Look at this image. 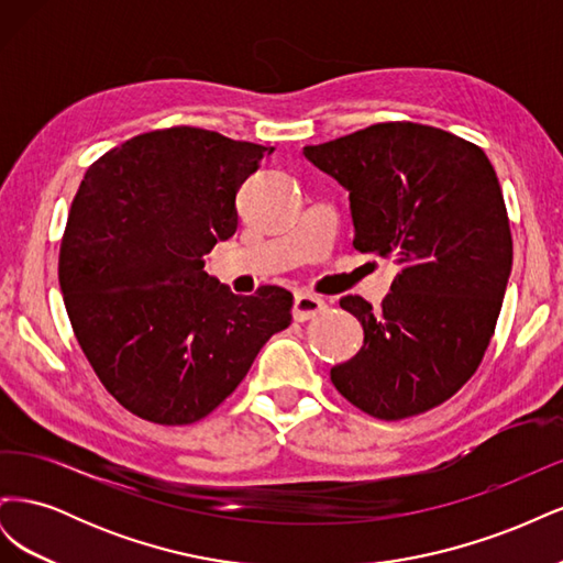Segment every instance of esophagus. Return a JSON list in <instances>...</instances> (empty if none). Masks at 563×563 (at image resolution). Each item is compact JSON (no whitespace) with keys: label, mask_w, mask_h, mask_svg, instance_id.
Returning <instances> with one entry per match:
<instances>
[{"label":"esophagus","mask_w":563,"mask_h":563,"mask_svg":"<svg viewBox=\"0 0 563 563\" xmlns=\"http://www.w3.org/2000/svg\"><path fill=\"white\" fill-rule=\"evenodd\" d=\"M321 312H327V302H323L319 296L312 294H296L294 298V319L296 321H310L319 317Z\"/></svg>","instance_id":"obj_1"}]
</instances>
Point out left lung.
<instances>
[{
	"label": "left lung",
	"instance_id": "left-lung-1",
	"mask_svg": "<svg viewBox=\"0 0 563 563\" xmlns=\"http://www.w3.org/2000/svg\"><path fill=\"white\" fill-rule=\"evenodd\" d=\"M302 155L350 192L354 249L399 265L380 310L340 300L364 345L331 368V383L373 418L430 411L482 364L512 272L496 168L474 143L413 122L373 124Z\"/></svg>",
	"mask_w": 563,
	"mask_h": 563
}]
</instances>
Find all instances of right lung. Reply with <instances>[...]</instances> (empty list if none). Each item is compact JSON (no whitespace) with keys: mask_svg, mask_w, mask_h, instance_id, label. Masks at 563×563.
I'll list each match as a JSON object with an SVG mask.
<instances>
[{"mask_svg":"<svg viewBox=\"0 0 563 563\" xmlns=\"http://www.w3.org/2000/svg\"><path fill=\"white\" fill-rule=\"evenodd\" d=\"M272 147L216 131H150L89 166L60 244L67 317L96 376L143 420L190 424L225 401L294 296H234L203 255L236 232V192Z\"/></svg>","mask_w":563,"mask_h":563,"instance_id":"obj_1","label":"right lung"}]
</instances>
